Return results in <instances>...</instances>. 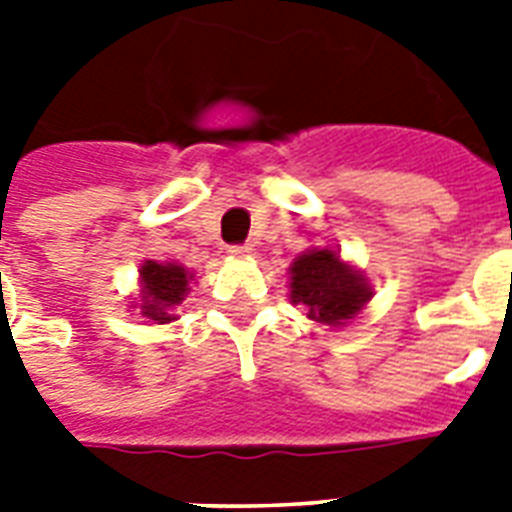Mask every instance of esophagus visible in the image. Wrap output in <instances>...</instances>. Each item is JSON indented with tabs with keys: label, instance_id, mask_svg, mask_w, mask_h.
<instances>
[{
	"label": "esophagus",
	"instance_id": "esophagus-1",
	"mask_svg": "<svg viewBox=\"0 0 512 512\" xmlns=\"http://www.w3.org/2000/svg\"><path fill=\"white\" fill-rule=\"evenodd\" d=\"M228 255H231V257H249V255H252V247H249V244H244V247H231V249H228Z\"/></svg>",
	"mask_w": 512,
	"mask_h": 512
}]
</instances>
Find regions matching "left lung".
Masks as SVG:
<instances>
[{
	"label": "left lung",
	"mask_w": 512,
	"mask_h": 512,
	"mask_svg": "<svg viewBox=\"0 0 512 512\" xmlns=\"http://www.w3.org/2000/svg\"><path fill=\"white\" fill-rule=\"evenodd\" d=\"M366 273L337 247H311L289 265V303L303 305L308 319L329 329L348 327L372 300Z\"/></svg>",
	"instance_id": "obj_1"
}]
</instances>
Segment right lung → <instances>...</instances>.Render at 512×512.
<instances>
[{
  "label": "right lung",
  "instance_id": "add662e5",
  "mask_svg": "<svg viewBox=\"0 0 512 512\" xmlns=\"http://www.w3.org/2000/svg\"><path fill=\"white\" fill-rule=\"evenodd\" d=\"M196 273L172 260H143L138 268V297L130 308H138L140 316L151 324L177 321V305L191 295Z\"/></svg>",
  "mask_w": 512,
  "mask_h": 512
}]
</instances>
